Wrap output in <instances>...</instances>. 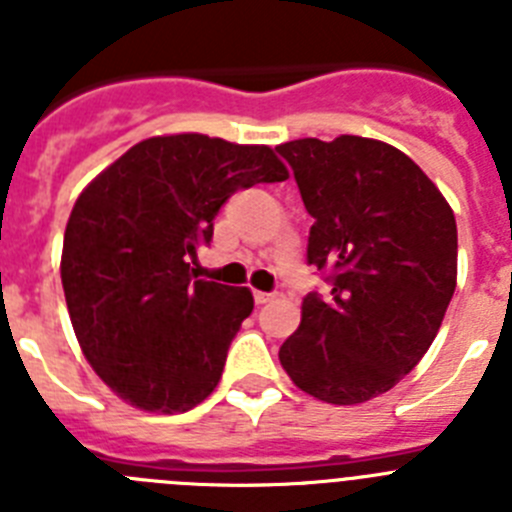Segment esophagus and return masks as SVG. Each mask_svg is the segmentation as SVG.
<instances>
[{
  "label": "esophagus",
  "instance_id": "esophagus-1",
  "mask_svg": "<svg viewBox=\"0 0 512 512\" xmlns=\"http://www.w3.org/2000/svg\"><path fill=\"white\" fill-rule=\"evenodd\" d=\"M274 297H277V292H259V289L253 292V300H256V305H266V302H271Z\"/></svg>",
  "mask_w": 512,
  "mask_h": 512
}]
</instances>
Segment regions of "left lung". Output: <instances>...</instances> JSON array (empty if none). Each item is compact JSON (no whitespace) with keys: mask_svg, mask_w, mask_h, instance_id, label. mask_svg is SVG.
<instances>
[{"mask_svg":"<svg viewBox=\"0 0 512 512\" xmlns=\"http://www.w3.org/2000/svg\"><path fill=\"white\" fill-rule=\"evenodd\" d=\"M312 217L307 292L279 361L307 395L356 405L392 390L423 359L456 289V220L413 158L341 135L277 146Z\"/></svg>","mask_w":512,"mask_h":512,"instance_id":"left-lung-1","label":"left lung"}]
</instances>
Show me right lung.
<instances>
[{
  "mask_svg": "<svg viewBox=\"0 0 512 512\" xmlns=\"http://www.w3.org/2000/svg\"><path fill=\"white\" fill-rule=\"evenodd\" d=\"M287 176L269 146L182 133L143 140L79 194L63 295L81 351L117 397L171 415L215 390L253 295L192 277L189 259L238 189Z\"/></svg>",
  "mask_w": 512,
  "mask_h": 512,
  "instance_id": "obj_1",
  "label": "right lung"
}]
</instances>
